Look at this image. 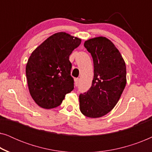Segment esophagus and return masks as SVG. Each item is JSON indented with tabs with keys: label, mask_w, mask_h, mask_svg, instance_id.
Here are the masks:
<instances>
[{
	"label": "esophagus",
	"mask_w": 152,
	"mask_h": 152,
	"mask_svg": "<svg viewBox=\"0 0 152 152\" xmlns=\"http://www.w3.org/2000/svg\"><path fill=\"white\" fill-rule=\"evenodd\" d=\"M75 86H77L79 85V83H80V79L76 78L75 80Z\"/></svg>",
	"instance_id": "34e87169"
}]
</instances>
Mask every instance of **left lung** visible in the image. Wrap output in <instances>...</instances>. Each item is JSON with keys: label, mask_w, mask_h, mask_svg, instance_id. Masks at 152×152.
Instances as JSON below:
<instances>
[{"label": "left lung", "mask_w": 152, "mask_h": 152, "mask_svg": "<svg viewBox=\"0 0 152 152\" xmlns=\"http://www.w3.org/2000/svg\"><path fill=\"white\" fill-rule=\"evenodd\" d=\"M84 45L93 57L94 77L90 89L79 97L80 111L86 117L100 118L115 107L123 92L126 83L125 62L106 37L88 39Z\"/></svg>", "instance_id": "left-lung-1"}]
</instances>
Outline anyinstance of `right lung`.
I'll use <instances>...</instances> for the list:
<instances>
[{"label":"right lung","instance_id":"obj_1","mask_svg":"<svg viewBox=\"0 0 152 152\" xmlns=\"http://www.w3.org/2000/svg\"><path fill=\"white\" fill-rule=\"evenodd\" d=\"M81 41L66 32H57L31 54L26 64V77L31 96L39 107L45 109L57 107L73 90L69 56Z\"/></svg>","mask_w":152,"mask_h":152}]
</instances>
